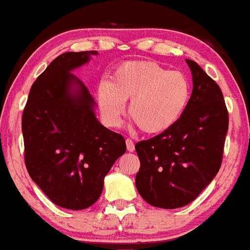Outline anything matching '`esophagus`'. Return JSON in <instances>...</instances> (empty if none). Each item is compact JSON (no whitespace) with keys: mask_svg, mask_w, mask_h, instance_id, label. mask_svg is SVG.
Masks as SVG:
<instances>
[{"mask_svg":"<svg viewBox=\"0 0 250 250\" xmlns=\"http://www.w3.org/2000/svg\"><path fill=\"white\" fill-rule=\"evenodd\" d=\"M126 148L129 152L135 151V145H134V142H132V140H130V139L126 140Z\"/></svg>","mask_w":250,"mask_h":250,"instance_id":"1","label":"esophagus"}]
</instances>
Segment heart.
Returning a JSON list of instances; mask_svg holds the SVG:
<instances>
[{
	"mask_svg": "<svg viewBox=\"0 0 250 250\" xmlns=\"http://www.w3.org/2000/svg\"><path fill=\"white\" fill-rule=\"evenodd\" d=\"M190 99V83L180 71H168L153 61L132 60L116 66L111 81L97 87L104 123L118 126L130 101L129 116L141 131L161 134L172 127Z\"/></svg>",
	"mask_w": 250,
	"mask_h": 250,
	"instance_id": "heart-1",
	"label": "heart"
}]
</instances>
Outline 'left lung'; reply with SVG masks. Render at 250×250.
<instances>
[{"instance_id": "left-lung-1", "label": "left lung", "mask_w": 250, "mask_h": 250, "mask_svg": "<svg viewBox=\"0 0 250 250\" xmlns=\"http://www.w3.org/2000/svg\"><path fill=\"white\" fill-rule=\"evenodd\" d=\"M192 92L179 120L137 142V191L161 208H178L198 198L218 173L228 130V110L217 83L192 60Z\"/></svg>"}]
</instances>
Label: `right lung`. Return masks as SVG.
Here are the masks:
<instances>
[{"mask_svg": "<svg viewBox=\"0 0 250 250\" xmlns=\"http://www.w3.org/2000/svg\"><path fill=\"white\" fill-rule=\"evenodd\" d=\"M91 55L97 51L58 56L33 83L22 115L30 178L55 205L70 210H83L98 200L104 177L126 151L124 137L97 120L93 97L71 73Z\"/></svg>", "mask_w": 250, "mask_h": 250, "instance_id": "add662e5", "label": "right lung"}]
</instances>
